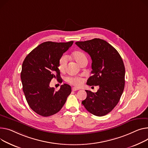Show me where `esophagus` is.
I'll use <instances>...</instances> for the list:
<instances>
[{
    "label": "esophagus",
    "instance_id": "obj_1",
    "mask_svg": "<svg viewBox=\"0 0 148 148\" xmlns=\"http://www.w3.org/2000/svg\"><path fill=\"white\" fill-rule=\"evenodd\" d=\"M79 90V88H78V87H74L72 88V90L73 91H77V90Z\"/></svg>",
    "mask_w": 148,
    "mask_h": 148
}]
</instances>
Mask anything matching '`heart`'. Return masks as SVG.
<instances>
[{
	"label": "heart",
	"instance_id": "obj_1",
	"mask_svg": "<svg viewBox=\"0 0 148 148\" xmlns=\"http://www.w3.org/2000/svg\"><path fill=\"white\" fill-rule=\"evenodd\" d=\"M72 56L74 60L78 64L80 65L84 62L87 61V59L86 54L79 51H75L73 53ZM68 60V57L66 55H62L59 60L58 64V68L61 72H64L65 70V68L67 65ZM66 81L73 85L79 86L82 84L83 80L81 77H71L67 78Z\"/></svg>",
	"mask_w": 148,
	"mask_h": 148
}]
</instances>
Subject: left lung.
<instances>
[{
    "label": "left lung",
    "instance_id": "8db88e82",
    "mask_svg": "<svg viewBox=\"0 0 148 148\" xmlns=\"http://www.w3.org/2000/svg\"><path fill=\"white\" fill-rule=\"evenodd\" d=\"M75 44L90 56L92 74L87 82L89 86H99L97 92L86 90L82 101L91 114L102 116L110 112L119 103L125 86V67L116 49L105 40L93 38Z\"/></svg>",
    "mask_w": 148,
    "mask_h": 148
}]
</instances>
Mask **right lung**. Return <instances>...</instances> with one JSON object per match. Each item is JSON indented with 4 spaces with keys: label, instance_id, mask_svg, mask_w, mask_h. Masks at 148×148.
<instances>
[{
    "label": "right lung",
    "instance_id": "add662e5",
    "mask_svg": "<svg viewBox=\"0 0 148 148\" xmlns=\"http://www.w3.org/2000/svg\"><path fill=\"white\" fill-rule=\"evenodd\" d=\"M73 42H44L25 58L21 73L23 90L28 105L38 115L49 116L60 111L71 92L67 84L57 92L49 84L53 78L62 82L58 61Z\"/></svg>",
    "mask_w": 148,
    "mask_h": 148
}]
</instances>
